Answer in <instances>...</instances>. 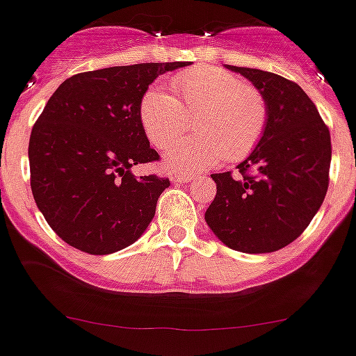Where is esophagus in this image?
Wrapping results in <instances>:
<instances>
[{
  "mask_svg": "<svg viewBox=\"0 0 356 356\" xmlns=\"http://www.w3.org/2000/svg\"><path fill=\"white\" fill-rule=\"evenodd\" d=\"M172 179H174V181H179V182H189V181H195V177H193V175L181 174V172H175V174H172Z\"/></svg>",
  "mask_w": 356,
  "mask_h": 356,
  "instance_id": "obj_1",
  "label": "esophagus"
}]
</instances>
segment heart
<instances>
[{"instance_id":"b5f03b06","label":"heart","mask_w":356,"mask_h":356,"mask_svg":"<svg viewBox=\"0 0 356 356\" xmlns=\"http://www.w3.org/2000/svg\"><path fill=\"white\" fill-rule=\"evenodd\" d=\"M175 95L149 86L139 104V118L147 139L165 147L196 118L199 136L171 145L165 163L174 170H203L222 158L240 161L261 143L270 120V106L257 86L238 74L196 65L172 78Z\"/></svg>"}]
</instances>
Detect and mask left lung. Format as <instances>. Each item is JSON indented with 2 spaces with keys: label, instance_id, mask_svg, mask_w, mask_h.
<instances>
[{
  "label": "left lung",
  "instance_id": "1",
  "mask_svg": "<svg viewBox=\"0 0 356 356\" xmlns=\"http://www.w3.org/2000/svg\"><path fill=\"white\" fill-rule=\"evenodd\" d=\"M264 94L270 120L250 156L217 184L207 224L229 248L264 254L287 247L309 226L329 188V127L315 102L292 79L270 71L227 65Z\"/></svg>",
  "mask_w": 356,
  "mask_h": 356
}]
</instances>
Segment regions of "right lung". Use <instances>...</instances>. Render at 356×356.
I'll return each mask as SVG.
<instances>
[{
	"label": "right lung",
	"mask_w": 356,
	"mask_h": 356,
	"mask_svg": "<svg viewBox=\"0 0 356 356\" xmlns=\"http://www.w3.org/2000/svg\"><path fill=\"white\" fill-rule=\"evenodd\" d=\"M184 62H149L78 72L54 92L29 139L31 189L51 229L92 255L137 240L156 212L168 177H136L160 161L140 125L147 86Z\"/></svg>",
	"instance_id": "obj_1"
}]
</instances>
